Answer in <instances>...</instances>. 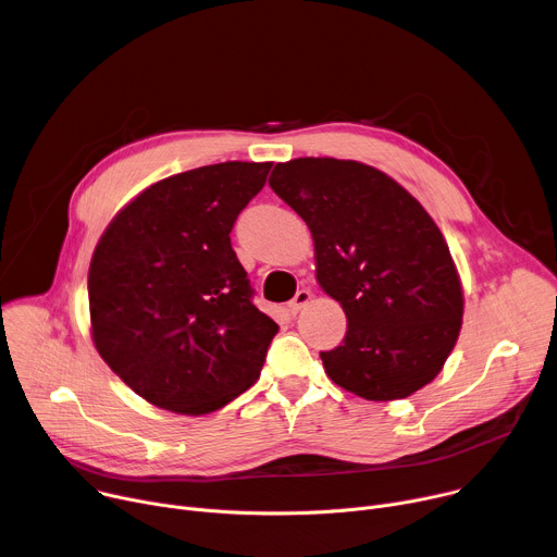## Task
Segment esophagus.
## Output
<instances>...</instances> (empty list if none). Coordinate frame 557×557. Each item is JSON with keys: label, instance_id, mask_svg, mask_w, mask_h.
<instances>
[{"label": "esophagus", "instance_id": "34e87169", "mask_svg": "<svg viewBox=\"0 0 557 557\" xmlns=\"http://www.w3.org/2000/svg\"><path fill=\"white\" fill-rule=\"evenodd\" d=\"M310 297H312V295H310V290H308V288L297 290V293H295V297L288 301V310H290L293 314H297V312H299V310L310 301Z\"/></svg>", "mask_w": 557, "mask_h": 557}]
</instances>
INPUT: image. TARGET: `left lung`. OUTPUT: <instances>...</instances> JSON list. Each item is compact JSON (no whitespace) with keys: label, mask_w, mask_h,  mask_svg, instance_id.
Segmentation results:
<instances>
[{"label":"left lung","mask_w":557,"mask_h":557,"mask_svg":"<svg viewBox=\"0 0 557 557\" xmlns=\"http://www.w3.org/2000/svg\"><path fill=\"white\" fill-rule=\"evenodd\" d=\"M269 185L308 224L317 282L346 312L342 346L320 352L326 374L368 401L428 385L462 324L460 280L430 213L357 161L295 158Z\"/></svg>","instance_id":"1"}]
</instances>
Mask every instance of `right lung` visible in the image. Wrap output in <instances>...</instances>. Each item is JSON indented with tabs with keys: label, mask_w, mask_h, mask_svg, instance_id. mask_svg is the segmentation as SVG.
<instances>
[{
	"label": "right lung",
	"mask_w": 557,
	"mask_h": 557,
	"mask_svg": "<svg viewBox=\"0 0 557 557\" xmlns=\"http://www.w3.org/2000/svg\"><path fill=\"white\" fill-rule=\"evenodd\" d=\"M269 172L228 161L158 181L101 235L88 273L92 339L151 406L200 417L258 381L280 326L251 301L228 233Z\"/></svg>",
	"instance_id": "1"
}]
</instances>
